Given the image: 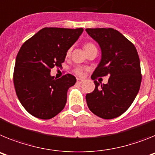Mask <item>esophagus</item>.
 <instances>
[{
  "label": "esophagus",
  "instance_id": "esophagus-1",
  "mask_svg": "<svg viewBox=\"0 0 155 155\" xmlns=\"http://www.w3.org/2000/svg\"><path fill=\"white\" fill-rule=\"evenodd\" d=\"M83 81H84V80H83V79H81V78L77 79V82H78V84H81V83H83Z\"/></svg>",
  "mask_w": 155,
  "mask_h": 155
}]
</instances>
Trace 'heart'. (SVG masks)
<instances>
[{
    "instance_id": "b5f03b06",
    "label": "heart",
    "mask_w": 155,
    "mask_h": 155,
    "mask_svg": "<svg viewBox=\"0 0 155 155\" xmlns=\"http://www.w3.org/2000/svg\"><path fill=\"white\" fill-rule=\"evenodd\" d=\"M93 48H96L95 46H94V44H92V43H91V42H87V43H85V44L84 45V51L87 52V50H91V49H93ZM70 53V50H68V55ZM74 73L78 75H82L83 74V73H84V70H83V68H77L74 69Z\"/></svg>"
}]
</instances>
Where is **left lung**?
Here are the masks:
<instances>
[{
	"label": "left lung",
	"instance_id": "8db88e82",
	"mask_svg": "<svg viewBox=\"0 0 155 155\" xmlns=\"http://www.w3.org/2000/svg\"><path fill=\"white\" fill-rule=\"evenodd\" d=\"M102 50V59L91 75L94 90L86 94L90 110L98 117L114 119L124 113L136 98L141 83L140 64L136 47L114 28H86ZM109 75L107 84L96 81Z\"/></svg>",
	"mask_w": 155,
	"mask_h": 155
}]
</instances>
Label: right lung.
Here are the masks:
<instances>
[{"mask_svg":"<svg viewBox=\"0 0 155 155\" xmlns=\"http://www.w3.org/2000/svg\"><path fill=\"white\" fill-rule=\"evenodd\" d=\"M83 31L82 28H43L20 48L14 85L23 107L36 118L50 120L65 106L68 90L74 85L76 78L68 74L56 79L50 71L55 66L61 67Z\"/></svg>","mask_w":155,"mask_h":155,"instance_id":"obj_1","label":"right lung"}]
</instances>
